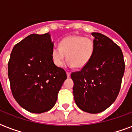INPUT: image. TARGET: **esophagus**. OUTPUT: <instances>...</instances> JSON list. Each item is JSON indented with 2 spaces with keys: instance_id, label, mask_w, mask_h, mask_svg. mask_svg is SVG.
Masks as SVG:
<instances>
[{
  "instance_id": "1",
  "label": "esophagus",
  "mask_w": 132,
  "mask_h": 132,
  "mask_svg": "<svg viewBox=\"0 0 132 132\" xmlns=\"http://www.w3.org/2000/svg\"><path fill=\"white\" fill-rule=\"evenodd\" d=\"M67 77H70V72H67Z\"/></svg>"
}]
</instances>
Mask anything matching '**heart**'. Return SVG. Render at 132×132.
<instances>
[{
  "mask_svg": "<svg viewBox=\"0 0 132 132\" xmlns=\"http://www.w3.org/2000/svg\"><path fill=\"white\" fill-rule=\"evenodd\" d=\"M95 51L94 40L80 35L68 36L62 38L59 46L52 48V58L55 65L61 67L66 56L69 67L79 68L86 66L93 57Z\"/></svg>",
  "mask_w": 132,
  "mask_h": 132,
  "instance_id": "heart-1",
  "label": "heart"
}]
</instances>
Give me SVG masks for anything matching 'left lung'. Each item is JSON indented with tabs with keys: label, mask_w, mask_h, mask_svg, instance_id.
<instances>
[{
	"label": "left lung",
	"mask_w": 132,
	"mask_h": 132,
	"mask_svg": "<svg viewBox=\"0 0 132 132\" xmlns=\"http://www.w3.org/2000/svg\"><path fill=\"white\" fill-rule=\"evenodd\" d=\"M93 57L80 71L71 74L76 104L89 113L104 111L120 92L125 64L122 50L106 36L94 32Z\"/></svg>",
	"instance_id": "8db88e82"
}]
</instances>
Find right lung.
Wrapping results in <instances>:
<instances>
[{
    "instance_id": "obj_1",
    "label": "right lung",
    "mask_w": 132,
    "mask_h": 132,
    "mask_svg": "<svg viewBox=\"0 0 132 132\" xmlns=\"http://www.w3.org/2000/svg\"><path fill=\"white\" fill-rule=\"evenodd\" d=\"M53 42L48 33L32 34L14 46L8 62L10 88L20 106L33 113L54 106L67 79L65 71L52 58Z\"/></svg>"
}]
</instances>
